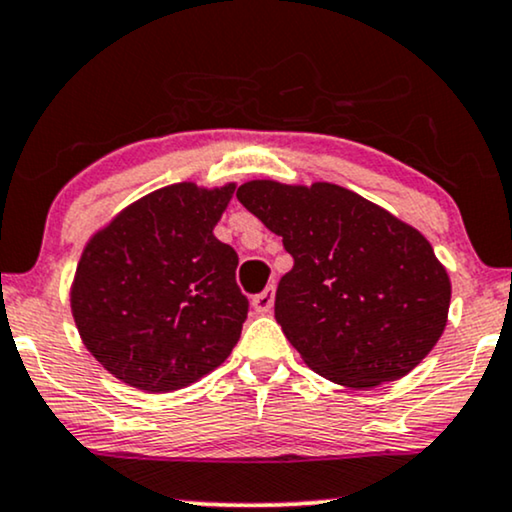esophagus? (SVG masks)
I'll return each mask as SVG.
<instances>
[{
	"label": "esophagus",
	"mask_w": 512,
	"mask_h": 512,
	"mask_svg": "<svg viewBox=\"0 0 512 512\" xmlns=\"http://www.w3.org/2000/svg\"><path fill=\"white\" fill-rule=\"evenodd\" d=\"M251 305H254V310L256 313H261V315H268L270 310H272V305H275V287H265L261 294L258 296H254V301H251Z\"/></svg>",
	"instance_id": "esophagus-1"
}]
</instances>
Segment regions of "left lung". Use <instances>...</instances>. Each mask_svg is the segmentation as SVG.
I'll use <instances>...</instances> for the list:
<instances>
[{"label":"left lung","mask_w":512,"mask_h":512,"mask_svg":"<svg viewBox=\"0 0 512 512\" xmlns=\"http://www.w3.org/2000/svg\"><path fill=\"white\" fill-rule=\"evenodd\" d=\"M237 199L282 237L294 268L275 320L317 374L367 390L407 376L440 341L451 282L414 225L334 183L247 181Z\"/></svg>","instance_id":"8db88e82"}]
</instances>
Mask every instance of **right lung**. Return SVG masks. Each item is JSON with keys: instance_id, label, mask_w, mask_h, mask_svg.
I'll return each instance as SVG.
<instances>
[{"instance_id": "obj_1", "label": "right lung", "mask_w": 512, "mask_h": 512, "mask_svg": "<svg viewBox=\"0 0 512 512\" xmlns=\"http://www.w3.org/2000/svg\"><path fill=\"white\" fill-rule=\"evenodd\" d=\"M235 188L167 185L86 242L70 310L86 350L126 386L188 388L240 341L249 301L235 282V249L214 235Z\"/></svg>"}]
</instances>
